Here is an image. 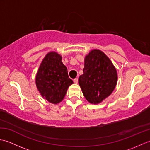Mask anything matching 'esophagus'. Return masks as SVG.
I'll list each match as a JSON object with an SVG mask.
<instances>
[{"label": "esophagus", "mask_w": 150, "mask_h": 150, "mask_svg": "<svg viewBox=\"0 0 150 150\" xmlns=\"http://www.w3.org/2000/svg\"><path fill=\"white\" fill-rule=\"evenodd\" d=\"M73 82H74V83L77 84L78 83V78H75L73 79Z\"/></svg>", "instance_id": "1"}]
</instances>
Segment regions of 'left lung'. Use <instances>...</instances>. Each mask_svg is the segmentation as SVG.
Instances as JSON below:
<instances>
[{
    "mask_svg": "<svg viewBox=\"0 0 150 150\" xmlns=\"http://www.w3.org/2000/svg\"><path fill=\"white\" fill-rule=\"evenodd\" d=\"M117 79L115 67L103 52L94 49L86 55L79 84L88 102L92 104L102 103L112 93Z\"/></svg>",
    "mask_w": 150,
    "mask_h": 150,
    "instance_id": "1",
    "label": "left lung"
}]
</instances>
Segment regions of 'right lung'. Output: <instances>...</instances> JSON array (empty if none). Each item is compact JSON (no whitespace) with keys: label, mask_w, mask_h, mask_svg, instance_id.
<instances>
[{"label":"right lung","mask_w":150,"mask_h":150,"mask_svg":"<svg viewBox=\"0 0 150 150\" xmlns=\"http://www.w3.org/2000/svg\"><path fill=\"white\" fill-rule=\"evenodd\" d=\"M62 59V56L55 52L47 53L35 77L36 86L41 96L54 104L64 99L69 86L73 84Z\"/></svg>","instance_id":"add662e5"}]
</instances>
